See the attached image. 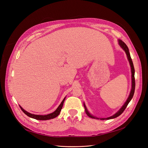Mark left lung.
Listing matches in <instances>:
<instances>
[{
  "label": "left lung",
  "instance_id": "1",
  "mask_svg": "<svg viewBox=\"0 0 148 148\" xmlns=\"http://www.w3.org/2000/svg\"><path fill=\"white\" fill-rule=\"evenodd\" d=\"M118 41H119V44L120 45V46L121 47V48L123 49V50L125 51L126 54L127 55V60L129 62V64H130V66H131V73H132V87H131V92H130V94L129 95L127 99V100L126 101V102L124 103V104L123 105L122 107L120 109V110L118 111L116 113H115L114 115H112L111 116H109L108 118H104V119H101V118H98V117H96L95 116L93 115H92V114H90V112L88 111L86 106V104L85 103H84V107L85 108V112L86 114L89 116L90 118H92V119H97V120H110V119H115V118H116L117 116H120L123 112H124V110H125V109L126 108L127 106L128 105L129 103L131 101V100L132 99L133 96H134V92H135V77H134V75H135V69H134V64H133V62H132V59H131V55H130V53H129V49L127 46L126 45V44L123 42V40H121V39H119L118 40Z\"/></svg>",
  "mask_w": 148,
  "mask_h": 148
}]
</instances>
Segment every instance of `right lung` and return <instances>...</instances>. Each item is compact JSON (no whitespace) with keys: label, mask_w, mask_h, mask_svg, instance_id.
<instances>
[{"label":"right lung","mask_w":148,"mask_h":148,"mask_svg":"<svg viewBox=\"0 0 148 148\" xmlns=\"http://www.w3.org/2000/svg\"><path fill=\"white\" fill-rule=\"evenodd\" d=\"M65 99H66V97L64 98V99L62 100V101L61 102V103L60 104V106H58V108L56 109V110L55 112H52V113H51V114H47V115H35V114L29 113V112H27L26 110H25L24 109H23L21 106H20L21 110L23 111V113L25 114V115H27L29 117L32 118V119H36V120H50V119H54V118L58 116L59 115H60V112H61V109L62 108V106H63L64 102L65 101Z\"/></svg>","instance_id":"obj_1"}]
</instances>
